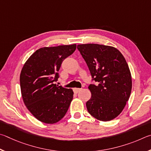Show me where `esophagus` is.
Wrapping results in <instances>:
<instances>
[{"instance_id":"1","label":"esophagus","mask_w":151,"mask_h":151,"mask_svg":"<svg viewBox=\"0 0 151 151\" xmlns=\"http://www.w3.org/2000/svg\"><path fill=\"white\" fill-rule=\"evenodd\" d=\"M81 89H80V88H73V92L75 93H78L79 91H81Z\"/></svg>"}]
</instances>
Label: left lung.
Instances as JSON below:
<instances>
[{
  "instance_id": "1",
  "label": "left lung",
  "mask_w": 151,
  "mask_h": 151,
  "mask_svg": "<svg viewBox=\"0 0 151 151\" xmlns=\"http://www.w3.org/2000/svg\"><path fill=\"white\" fill-rule=\"evenodd\" d=\"M77 47L93 80L99 83L88 87L91 97L86 103L87 109L97 120H112L122 112L131 95L132 79L127 63L113 46L86 44Z\"/></svg>"
}]
</instances>
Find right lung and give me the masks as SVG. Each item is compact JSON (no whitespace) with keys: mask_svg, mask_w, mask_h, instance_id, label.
<instances>
[{"mask_svg":"<svg viewBox=\"0 0 151 151\" xmlns=\"http://www.w3.org/2000/svg\"><path fill=\"white\" fill-rule=\"evenodd\" d=\"M76 44L41 47L25 62L20 76L23 101L38 121L54 124L64 117L73 99L71 89L54 83L63 60L72 54Z\"/></svg>","mask_w":151,"mask_h":151,"instance_id":"1","label":"right lung"}]
</instances>
